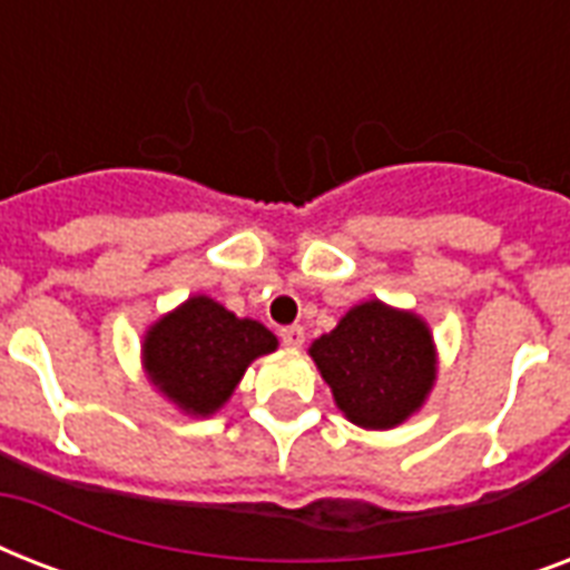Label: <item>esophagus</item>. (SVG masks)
<instances>
[{"instance_id":"1","label":"esophagus","mask_w":570,"mask_h":570,"mask_svg":"<svg viewBox=\"0 0 570 570\" xmlns=\"http://www.w3.org/2000/svg\"><path fill=\"white\" fill-rule=\"evenodd\" d=\"M281 340H284L286 348H302L304 328L302 325H286V328H281Z\"/></svg>"}]
</instances>
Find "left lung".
I'll return each mask as SVG.
<instances>
[{"instance_id":"8db88e82","label":"left lung","mask_w":570,"mask_h":570,"mask_svg":"<svg viewBox=\"0 0 570 570\" xmlns=\"http://www.w3.org/2000/svg\"><path fill=\"white\" fill-rule=\"evenodd\" d=\"M307 355L348 423L373 432L411 420L438 381L429 322L379 298L348 307L337 328L313 340Z\"/></svg>"}]
</instances>
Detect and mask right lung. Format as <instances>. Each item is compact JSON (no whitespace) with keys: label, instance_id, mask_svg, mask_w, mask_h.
I'll return each mask as SVG.
<instances>
[{"label":"right lung","instance_id":"right-lung-1","mask_svg":"<svg viewBox=\"0 0 570 570\" xmlns=\"http://www.w3.org/2000/svg\"><path fill=\"white\" fill-rule=\"evenodd\" d=\"M277 337L257 320L236 316L209 295H189L145 331L141 366L156 393L189 416H213L230 402L257 357Z\"/></svg>","mask_w":570,"mask_h":570}]
</instances>
